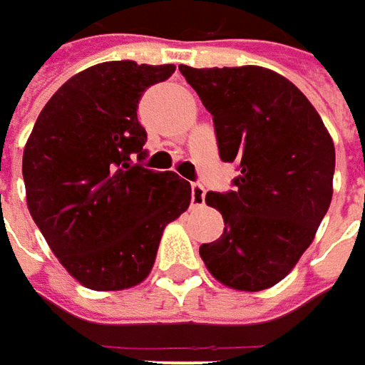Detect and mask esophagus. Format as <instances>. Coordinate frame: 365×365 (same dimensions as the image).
<instances>
[{
	"instance_id": "esophagus-1",
	"label": "esophagus",
	"mask_w": 365,
	"mask_h": 365,
	"mask_svg": "<svg viewBox=\"0 0 365 365\" xmlns=\"http://www.w3.org/2000/svg\"><path fill=\"white\" fill-rule=\"evenodd\" d=\"M204 196H206V190H204L202 185L195 182V185L190 187V202H192V206H202Z\"/></svg>"
}]
</instances>
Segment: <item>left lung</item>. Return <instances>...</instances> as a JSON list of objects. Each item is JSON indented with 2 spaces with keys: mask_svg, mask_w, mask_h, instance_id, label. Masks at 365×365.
<instances>
[{
  "mask_svg": "<svg viewBox=\"0 0 365 365\" xmlns=\"http://www.w3.org/2000/svg\"><path fill=\"white\" fill-rule=\"evenodd\" d=\"M178 71L214 115L222 161L240 163L236 190L208 192L224 234L200 245L222 285L257 293L285 279L332 200L334 143L291 80L263 66Z\"/></svg>",
  "mask_w": 365,
  "mask_h": 365,
  "instance_id": "left-lung-1",
  "label": "left lung"
}]
</instances>
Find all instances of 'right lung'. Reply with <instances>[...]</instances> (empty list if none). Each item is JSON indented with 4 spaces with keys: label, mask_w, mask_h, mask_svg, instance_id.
Returning <instances> with one entry per match:
<instances>
[{
    "label": "right lung",
    "mask_w": 365,
    "mask_h": 365,
    "mask_svg": "<svg viewBox=\"0 0 365 365\" xmlns=\"http://www.w3.org/2000/svg\"><path fill=\"white\" fill-rule=\"evenodd\" d=\"M175 64L110 61L74 74L46 102L23 149L27 208L61 265L92 291H123L153 269L163 232L190 185L143 169L137 104Z\"/></svg>",
    "instance_id": "right-lung-1"
}]
</instances>
